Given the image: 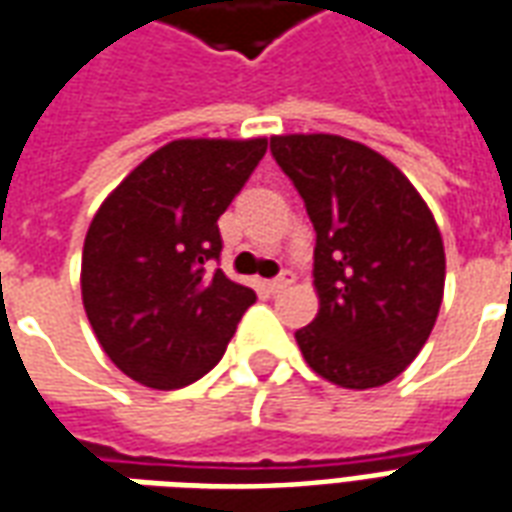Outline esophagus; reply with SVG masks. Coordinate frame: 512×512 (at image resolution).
I'll use <instances>...</instances> for the list:
<instances>
[{
	"mask_svg": "<svg viewBox=\"0 0 512 512\" xmlns=\"http://www.w3.org/2000/svg\"><path fill=\"white\" fill-rule=\"evenodd\" d=\"M293 279H296L293 271H282L277 279H271V282H268V290H271V293H279V290H285L288 285H293Z\"/></svg>",
	"mask_w": 512,
	"mask_h": 512,
	"instance_id": "1",
	"label": "esophagus"
}]
</instances>
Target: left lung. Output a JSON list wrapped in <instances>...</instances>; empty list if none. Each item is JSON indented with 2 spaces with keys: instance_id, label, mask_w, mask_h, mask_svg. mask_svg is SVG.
<instances>
[{
  "instance_id": "8db88e82",
  "label": "left lung",
  "mask_w": 512,
  "mask_h": 512,
  "mask_svg": "<svg viewBox=\"0 0 512 512\" xmlns=\"http://www.w3.org/2000/svg\"><path fill=\"white\" fill-rule=\"evenodd\" d=\"M315 227L321 310L296 332L307 365L345 389L406 370L439 315L444 244L433 213L400 169L334 134L271 136Z\"/></svg>"
}]
</instances>
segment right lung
I'll list each match as a JSON object with an SVG mask.
<instances>
[{"label":"right lung","instance_id":"add662e5","mask_svg":"<svg viewBox=\"0 0 512 512\" xmlns=\"http://www.w3.org/2000/svg\"><path fill=\"white\" fill-rule=\"evenodd\" d=\"M266 139H178L117 186L84 238L82 299L106 356L153 389L219 365L255 290L213 268L219 216L244 189Z\"/></svg>","mask_w":512,"mask_h":512}]
</instances>
